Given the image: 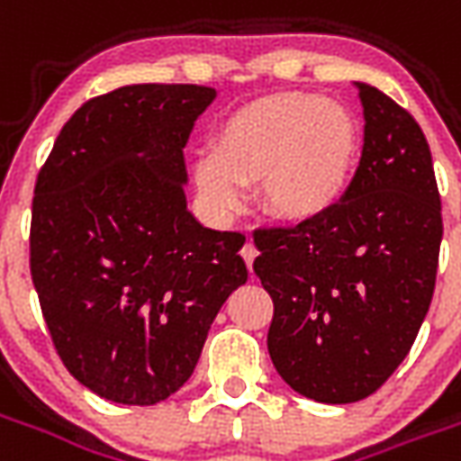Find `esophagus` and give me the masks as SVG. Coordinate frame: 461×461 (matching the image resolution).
I'll list each match as a JSON object with an SVG mask.
<instances>
[{
    "label": "esophagus",
    "instance_id": "obj_1",
    "mask_svg": "<svg viewBox=\"0 0 461 461\" xmlns=\"http://www.w3.org/2000/svg\"><path fill=\"white\" fill-rule=\"evenodd\" d=\"M241 259L247 261V267H249V271L254 269V259H257V247H254L251 241H247V244L241 247Z\"/></svg>",
    "mask_w": 461,
    "mask_h": 461
}]
</instances>
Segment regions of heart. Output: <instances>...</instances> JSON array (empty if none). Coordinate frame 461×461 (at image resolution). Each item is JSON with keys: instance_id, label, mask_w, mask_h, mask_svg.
Segmentation results:
<instances>
[{"instance_id": "1", "label": "heart", "mask_w": 461, "mask_h": 461, "mask_svg": "<svg viewBox=\"0 0 461 461\" xmlns=\"http://www.w3.org/2000/svg\"><path fill=\"white\" fill-rule=\"evenodd\" d=\"M363 152V128L340 101L311 91L261 95L217 125L194 185L220 214H234L259 182V210L284 227L326 220L346 202Z\"/></svg>"}]
</instances>
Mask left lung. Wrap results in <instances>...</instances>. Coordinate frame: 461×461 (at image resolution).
<instances>
[{
	"label": "left lung",
	"mask_w": 461,
	"mask_h": 461,
	"mask_svg": "<svg viewBox=\"0 0 461 461\" xmlns=\"http://www.w3.org/2000/svg\"><path fill=\"white\" fill-rule=\"evenodd\" d=\"M363 155L346 202L306 227L254 231L274 299L271 363L303 397L373 395L415 343L435 291L442 214L432 152L405 108L356 81Z\"/></svg>",
	"instance_id": "8db88e82"
}]
</instances>
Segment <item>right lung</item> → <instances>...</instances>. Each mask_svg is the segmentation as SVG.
<instances>
[{"mask_svg":"<svg viewBox=\"0 0 461 461\" xmlns=\"http://www.w3.org/2000/svg\"><path fill=\"white\" fill-rule=\"evenodd\" d=\"M214 98L192 84L98 95L36 177L29 244L44 321L68 373L111 402L177 393L247 281L244 237L200 224L185 197L182 148Z\"/></svg>","mask_w":461,"mask_h":461,"instance_id":"right-lung-1","label":"right lung"}]
</instances>
